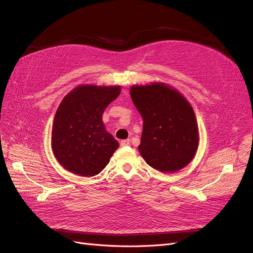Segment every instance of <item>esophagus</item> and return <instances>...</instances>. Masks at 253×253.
<instances>
[{
    "label": "esophagus",
    "instance_id": "esophagus-1",
    "mask_svg": "<svg viewBox=\"0 0 253 253\" xmlns=\"http://www.w3.org/2000/svg\"><path fill=\"white\" fill-rule=\"evenodd\" d=\"M129 140H121L120 141V147H127V145H129Z\"/></svg>",
    "mask_w": 253,
    "mask_h": 253
}]
</instances>
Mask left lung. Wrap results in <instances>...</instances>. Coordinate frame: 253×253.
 <instances>
[{
    "mask_svg": "<svg viewBox=\"0 0 253 253\" xmlns=\"http://www.w3.org/2000/svg\"><path fill=\"white\" fill-rule=\"evenodd\" d=\"M131 98L143 119L139 153L149 166L172 173L193 159L198 127L192 106L163 83L133 86Z\"/></svg>",
    "mask_w": 253,
    "mask_h": 253,
    "instance_id": "left-lung-1",
    "label": "left lung"
}]
</instances>
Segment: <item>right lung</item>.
I'll return each mask as SVG.
<instances>
[{"label": "right lung", "mask_w": 253, "mask_h": 253, "mask_svg": "<svg viewBox=\"0 0 253 253\" xmlns=\"http://www.w3.org/2000/svg\"><path fill=\"white\" fill-rule=\"evenodd\" d=\"M120 86L81 85L66 95L56 113L51 148L66 170L95 176L109 164L118 141L105 131L102 114Z\"/></svg>", "instance_id": "obj_1"}]
</instances>
